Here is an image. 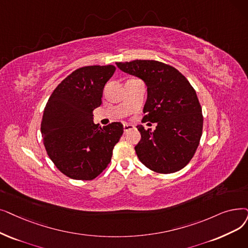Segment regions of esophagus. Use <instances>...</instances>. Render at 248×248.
<instances>
[{
	"instance_id": "obj_1",
	"label": "esophagus",
	"mask_w": 248,
	"mask_h": 248,
	"mask_svg": "<svg viewBox=\"0 0 248 248\" xmlns=\"http://www.w3.org/2000/svg\"><path fill=\"white\" fill-rule=\"evenodd\" d=\"M135 126L133 125V124H124V133H126L127 131H130V130H133Z\"/></svg>"
}]
</instances>
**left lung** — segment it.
<instances>
[{
  "label": "left lung",
  "mask_w": 248,
  "mask_h": 248,
  "mask_svg": "<svg viewBox=\"0 0 248 248\" xmlns=\"http://www.w3.org/2000/svg\"><path fill=\"white\" fill-rule=\"evenodd\" d=\"M124 73L147 86L143 122L157 123L155 131L140 124L141 141L135 147L140 161L157 173H173L195 155L202 133V114L197 93L175 68L157 61L116 62Z\"/></svg>",
  "instance_id": "obj_1"
}]
</instances>
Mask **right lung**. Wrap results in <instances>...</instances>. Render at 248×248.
Here are the masks:
<instances>
[{"mask_svg": "<svg viewBox=\"0 0 248 248\" xmlns=\"http://www.w3.org/2000/svg\"><path fill=\"white\" fill-rule=\"evenodd\" d=\"M115 67L88 66L63 79L46 105L41 135L47 155L70 178L91 180L111 160L124 133L122 123L103 127L93 123V110L101 105L103 88Z\"/></svg>", "mask_w": 248, "mask_h": 248, "instance_id": "obj_1", "label": "right lung"}]
</instances>
